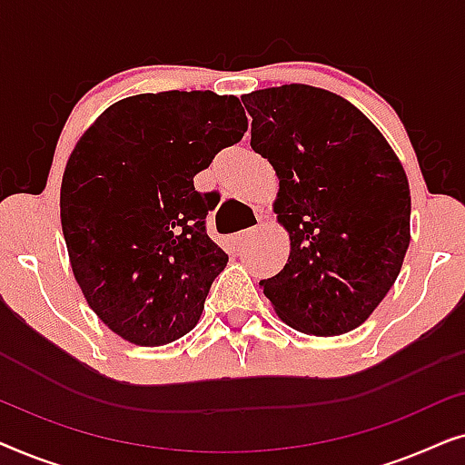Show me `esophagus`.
Here are the masks:
<instances>
[{
    "mask_svg": "<svg viewBox=\"0 0 465 465\" xmlns=\"http://www.w3.org/2000/svg\"><path fill=\"white\" fill-rule=\"evenodd\" d=\"M256 234H258V226H252V228H247V231H241V232H237L234 234V245L237 247H245L247 243H250V241H253L256 239Z\"/></svg>",
    "mask_w": 465,
    "mask_h": 465,
    "instance_id": "obj_1",
    "label": "esophagus"
}]
</instances>
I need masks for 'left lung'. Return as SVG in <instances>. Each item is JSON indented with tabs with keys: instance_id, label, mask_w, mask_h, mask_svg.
I'll use <instances>...</instances> for the list:
<instances>
[{
	"instance_id": "1",
	"label": "left lung",
	"mask_w": 465,
	"mask_h": 465,
	"mask_svg": "<svg viewBox=\"0 0 465 465\" xmlns=\"http://www.w3.org/2000/svg\"><path fill=\"white\" fill-rule=\"evenodd\" d=\"M252 150L279 177L277 220L290 258L264 296L298 332L364 323L391 290L411 243L409 180L377 126L339 94L307 84L241 97Z\"/></svg>"
}]
</instances>
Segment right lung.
<instances>
[{"label": "right lung", "instance_id": "obj_1", "mask_svg": "<svg viewBox=\"0 0 465 465\" xmlns=\"http://www.w3.org/2000/svg\"><path fill=\"white\" fill-rule=\"evenodd\" d=\"M245 131L237 97L164 91L118 101L74 148L61 183L69 260L124 341L167 345L199 322L228 253L205 226L220 199L196 193L194 175Z\"/></svg>", "mask_w": 465, "mask_h": 465}]
</instances>
